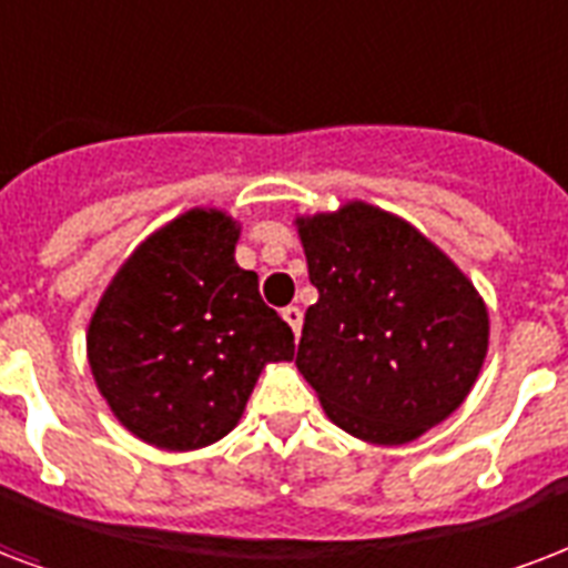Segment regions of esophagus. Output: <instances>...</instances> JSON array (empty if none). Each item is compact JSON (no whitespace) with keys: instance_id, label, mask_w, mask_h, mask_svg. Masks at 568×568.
I'll return each mask as SVG.
<instances>
[{"instance_id":"obj_1","label":"esophagus","mask_w":568,"mask_h":568,"mask_svg":"<svg viewBox=\"0 0 568 568\" xmlns=\"http://www.w3.org/2000/svg\"><path fill=\"white\" fill-rule=\"evenodd\" d=\"M283 318H285V324H288V327L294 331V336H297V333H301V324H303L301 310H297V306H285Z\"/></svg>"}]
</instances>
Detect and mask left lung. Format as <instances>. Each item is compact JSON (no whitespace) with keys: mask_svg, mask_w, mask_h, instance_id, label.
Returning <instances> with one entry per match:
<instances>
[{"mask_svg":"<svg viewBox=\"0 0 568 568\" xmlns=\"http://www.w3.org/2000/svg\"><path fill=\"white\" fill-rule=\"evenodd\" d=\"M294 226L318 288L297 369L342 432L381 447L417 440L479 378L486 301L440 246L369 202Z\"/></svg>","mask_w":568,"mask_h":568,"instance_id":"left-lung-1","label":"left lung"}]
</instances>
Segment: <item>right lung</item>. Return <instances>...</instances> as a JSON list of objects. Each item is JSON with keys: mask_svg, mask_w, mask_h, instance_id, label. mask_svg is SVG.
Listing matches in <instances>:
<instances>
[{"mask_svg": "<svg viewBox=\"0 0 568 568\" xmlns=\"http://www.w3.org/2000/svg\"><path fill=\"white\" fill-rule=\"evenodd\" d=\"M237 220L190 207L142 241L94 306V384L130 435L187 453L226 438L267 363L294 361V333L237 267Z\"/></svg>", "mask_w": 568, "mask_h": 568, "instance_id": "obj_1", "label": "right lung"}]
</instances>
